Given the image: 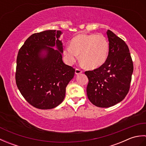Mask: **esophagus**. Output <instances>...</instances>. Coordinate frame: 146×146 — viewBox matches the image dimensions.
<instances>
[{
    "mask_svg": "<svg viewBox=\"0 0 146 146\" xmlns=\"http://www.w3.org/2000/svg\"><path fill=\"white\" fill-rule=\"evenodd\" d=\"M82 73V71L80 70V69H77V68H76V69L75 70V74H76V75H80V74H81Z\"/></svg>",
    "mask_w": 146,
    "mask_h": 146,
    "instance_id": "obj_1",
    "label": "esophagus"
}]
</instances>
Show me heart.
<instances>
[{
    "mask_svg": "<svg viewBox=\"0 0 146 146\" xmlns=\"http://www.w3.org/2000/svg\"><path fill=\"white\" fill-rule=\"evenodd\" d=\"M109 48V42L104 36L81 34L72 39L70 46L64 49L63 54L69 64L75 63L80 54L82 63L88 69L95 70L107 61Z\"/></svg>",
    "mask_w": 146,
    "mask_h": 146,
    "instance_id": "heart-1",
    "label": "heart"
}]
</instances>
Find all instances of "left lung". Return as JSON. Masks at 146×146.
<instances>
[{"instance_id":"obj_1","label":"left lung","mask_w":146,"mask_h":146,"mask_svg":"<svg viewBox=\"0 0 146 146\" xmlns=\"http://www.w3.org/2000/svg\"><path fill=\"white\" fill-rule=\"evenodd\" d=\"M109 52L105 63L93 71H85L89 100L98 107L113 106L128 94L134 70L131 53L125 42L108 30Z\"/></svg>"}]
</instances>
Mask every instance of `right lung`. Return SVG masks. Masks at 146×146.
Masks as SVG:
<instances>
[{
    "mask_svg": "<svg viewBox=\"0 0 146 146\" xmlns=\"http://www.w3.org/2000/svg\"><path fill=\"white\" fill-rule=\"evenodd\" d=\"M61 34L56 30L33 34L18 52L17 88L29 104L39 109H51L60 105L75 75V69L62 60Z\"/></svg>",
    "mask_w": 146,
    "mask_h": 146,
    "instance_id": "right-lung-1",
    "label": "right lung"
}]
</instances>
